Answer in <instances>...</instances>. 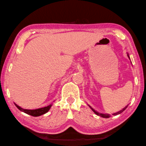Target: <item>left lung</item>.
I'll list each match as a JSON object with an SVG mask.
<instances>
[{
    "label": "left lung",
    "mask_w": 146,
    "mask_h": 146,
    "mask_svg": "<svg viewBox=\"0 0 146 146\" xmlns=\"http://www.w3.org/2000/svg\"><path fill=\"white\" fill-rule=\"evenodd\" d=\"M128 57H129V55H128ZM128 105H127V106H126L125 107H124V108H123V109H122L121 110H120V111H119V112H116V113H112V115H118V114H120L121 113H122L123 112V111H124L125 110V109L126 108L128 107ZM89 107L91 108L92 109V110L93 111V112L96 113V115H100V116H101V117H103V118H108V117H110V114H108V113H99V112H98L97 111H96L95 110H94L93 108H92L91 106H89Z\"/></svg>",
    "instance_id": "left-lung-1"
}]
</instances>
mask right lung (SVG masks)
Listing matches in <instances>:
<instances>
[{
  "label": "right lung",
  "instance_id": "add662e5",
  "mask_svg": "<svg viewBox=\"0 0 146 146\" xmlns=\"http://www.w3.org/2000/svg\"><path fill=\"white\" fill-rule=\"evenodd\" d=\"M15 105L20 111H22V112L27 113V114L34 116V117H38V116H40L41 115L44 114V113H46V112H48V110H50V108H51L52 105V104H50V105L47 106V107H44L43 108H38V109L29 110V109H23V108H21L20 106L17 105L16 103H15Z\"/></svg>",
  "mask_w": 146,
  "mask_h": 146
}]
</instances>
